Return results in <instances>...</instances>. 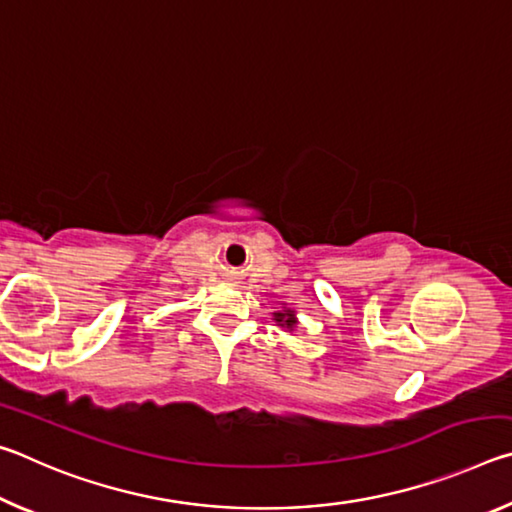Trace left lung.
<instances>
[{"mask_svg":"<svg viewBox=\"0 0 512 512\" xmlns=\"http://www.w3.org/2000/svg\"><path fill=\"white\" fill-rule=\"evenodd\" d=\"M273 320L280 327H287V329H293L298 325V320H296V314H293L291 309H284V311H277V314H273Z\"/></svg>","mask_w":512,"mask_h":512,"instance_id":"8db88e82","label":"left lung"}]
</instances>
